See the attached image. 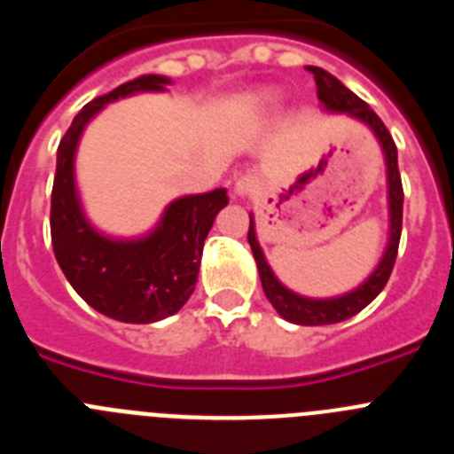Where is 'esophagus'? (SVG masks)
I'll return each mask as SVG.
<instances>
[{
  "instance_id": "34e87169",
  "label": "esophagus",
  "mask_w": 454,
  "mask_h": 454,
  "mask_svg": "<svg viewBox=\"0 0 454 454\" xmlns=\"http://www.w3.org/2000/svg\"><path fill=\"white\" fill-rule=\"evenodd\" d=\"M256 186H259V179L252 177V175H243V177L236 179L234 192L236 195H240V198H247L250 192L256 191Z\"/></svg>"
}]
</instances>
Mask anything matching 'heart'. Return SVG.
Returning a JSON list of instances; mask_svg holds the SVG:
<instances>
[{
	"instance_id": "1",
	"label": "heart",
	"mask_w": 454,
	"mask_h": 454,
	"mask_svg": "<svg viewBox=\"0 0 454 454\" xmlns=\"http://www.w3.org/2000/svg\"><path fill=\"white\" fill-rule=\"evenodd\" d=\"M270 102H272L270 95H263V98H262V104H270Z\"/></svg>"
}]
</instances>
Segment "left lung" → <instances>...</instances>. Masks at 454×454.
Listing matches in <instances>:
<instances>
[{"label":"left lung","instance_id":"left-lung-1","mask_svg":"<svg viewBox=\"0 0 454 454\" xmlns=\"http://www.w3.org/2000/svg\"><path fill=\"white\" fill-rule=\"evenodd\" d=\"M316 79L318 86V99L325 104L327 111H339V114H350L356 120H362L375 131V136L382 143L384 159H387V172H388V214H391V236H388V247L384 252L382 262L375 268L366 282L355 291L339 295V298H327V300H311L302 298L298 293L288 291L286 286L277 282V277L272 275L270 266L266 263L262 247L256 243L254 236V223L250 218V231H247V240H250L252 254H254L256 268H259V277H262V286L266 298L270 300L272 307L277 309V314L282 318L291 320L295 325H332L348 320L350 316L359 314L364 307L372 302L380 295L384 286H387L388 277H391L393 263L398 256L400 246V231H403V179H400L398 170V147L393 143L391 134H388L387 124L380 120V115L368 106L364 99H359L352 90H348L334 74H330L323 67L309 66L307 67Z\"/></svg>","mask_w":454,"mask_h":454}]
</instances>
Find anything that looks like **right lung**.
<instances>
[{
    "mask_svg": "<svg viewBox=\"0 0 454 454\" xmlns=\"http://www.w3.org/2000/svg\"><path fill=\"white\" fill-rule=\"evenodd\" d=\"M168 82L145 74L95 98L72 120L59 143L51 188V246L72 288L99 314L120 323H156L177 314L195 291L207 239L215 215L227 207V191L179 198L166 208L161 224L138 240H111L86 223L74 191V152L88 120L118 98L163 90Z\"/></svg>",
    "mask_w": 454,
    "mask_h": 454,
    "instance_id": "obj_1",
    "label": "right lung"
}]
</instances>
